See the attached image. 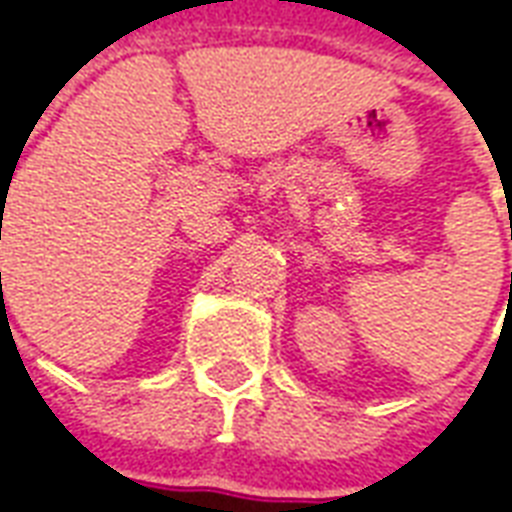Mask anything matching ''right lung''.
<instances>
[{"label":"right lung","mask_w":512,"mask_h":512,"mask_svg":"<svg viewBox=\"0 0 512 512\" xmlns=\"http://www.w3.org/2000/svg\"><path fill=\"white\" fill-rule=\"evenodd\" d=\"M0 277H2V271H0Z\"/></svg>","instance_id":"1"}]
</instances>
